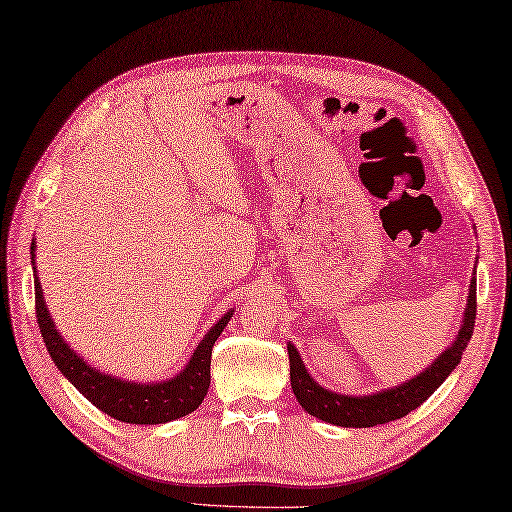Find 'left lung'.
<instances>
[{"label":"left lung","instance_id":"1","mask_svg":"<svg viewBox=\"0 0 512 512\" xmlns=\"http://www.w3.org/2000/svg\"><path fill=\"white\" fill-rule=\"evenodd\" d=\"M473 323H476V269H473L467 306L456 339L447 345V350L436 356L426 369L419 371L415 378L369 395L336 393L330 391L328 386H321L313 376H310L302 356L297 352V347L289 341L286 347H289L293 393L299 406H302L308 415L332 423V426L373 428L380 426V423L402 419L410 410H415L417 406L426 402L445 382V378L458 367L473 334Z\"/></svg>","mask_w":512,"mask_h":512}]
</instances>
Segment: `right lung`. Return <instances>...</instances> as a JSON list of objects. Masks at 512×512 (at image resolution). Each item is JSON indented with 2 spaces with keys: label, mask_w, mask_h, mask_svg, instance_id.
<instances>
[{
  "label": "right lung",
  "mask_w": 512,
  "mask_h": 512,
  "mask_svg": "<svg viewBox=\"0 0 512 512\" xmlns=\"http://www.w3.org/2000/svg\"><path fill=\"white\" fill-rule=\"evenodd\" d=\"M36 239H32L30 256L34 269V299H36V321L43 334V341L54 365L60 369L76 389L97 406L102 413L123 423H139V426H156V423H167L180 419L204 402L210 386V356H213V345L219 339L223 328L228 326L234 308H230L213 328H210L204 339L197 343L195 352L191 354L189 363L178 376L160 380V382H134L112 376L95 369L93 365L76 354V350L62 339L56 330V323L49 315L41 280L36 276Z\"/></svg>",
  "instance_id": "1"
}]
</instances>
